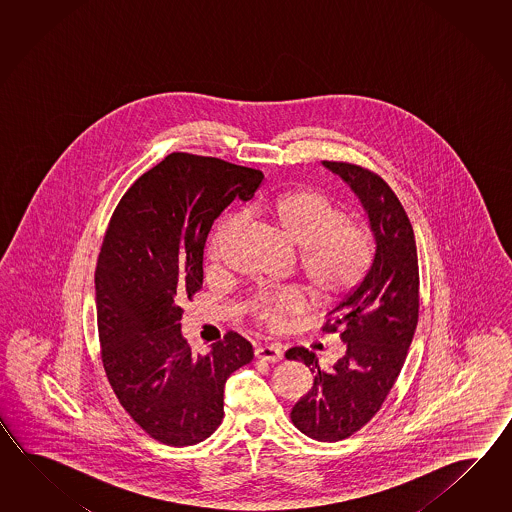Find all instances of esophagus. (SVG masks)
Wrapping results in <instances>:
<instances>
[{
  "label": "esophagus",
  "mask_w": 512,
  "mask_h": 512,
  "mask_svg": "<svg viewBox=\"0 0 512 512\" xmlns=\"http://www.w3.org/2000/svg\"><path fill=\"white\" fill-rule=\"evenodd\" d=\"M256 359L265 360V362H280L282 360V349L278 346H258L254 349Z\"/></svg>",
  "instance_id": "esophagus-1"
}]
</instances>
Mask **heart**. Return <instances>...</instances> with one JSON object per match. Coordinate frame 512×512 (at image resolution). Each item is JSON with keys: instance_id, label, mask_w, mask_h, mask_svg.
I'll return each mask as SVG.
<instances>
[{"instance_id": "heart-1", "label": "heart", "mask_w": 512, "mask_h": 512, "mask_svg": "<svg viewBox=\"0 0 512 512\" xmlns=\"http://www.w3.org/2000/svg\"><path fill=\"white\" fill-rule=\"evenodd\" d=\"M272 234L298 252L309 289L320 300L351 293L370 267L373 240L364 225L349 221L346 210L313 188H298L247 210ZM240 229L238 216L221 219L210 236L208 261L218 265ZM304 296L294 289L265 291L249 302V313L265 326L282 327L304 311Z\"/></svg>"}]
</instances>
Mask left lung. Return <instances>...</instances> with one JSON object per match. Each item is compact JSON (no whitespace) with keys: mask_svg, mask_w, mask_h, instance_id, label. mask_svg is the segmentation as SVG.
Instances as JSON below:
<instances>
[{"mask_svg":"<svg viewBox=\"0 0 512 512\" xmlns=\"http://www.w3.org/2000/svg\"><path fill=\"white\" fill-rule=\"evenodd\" d=\"M324 166L359 197L370 219L375 251L362 282L329 311L324 333H337L346 355L329 371L315 353L291 348L315 375L313 388L294 404V426L316 441H342L381 410L403 370L419 318V265L414 229L388 183L357 164Z\"/></svg>","mask_w":512,"mask_h":512,"instance_id":"left-lung-1","label":"left lung"}]
</instances>
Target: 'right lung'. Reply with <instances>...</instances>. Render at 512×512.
Wrapping results in <instances>:
<instances>
[{"instance_id":"obj_1","label":"right lung","mask_w":512,"mask_h":512,"mask_svg":"<svg viewBox=\"0 0 512 512\" xmlns=\"http://www.w3.org/2000/svg\"><path fill=\"white\" fill-rule=\"evenodd\" d=\"M263 174L216 157L175 152L122 196L98 254V338L122 408L155 441L201 443L221 425L223 388L249 364L251 342L227 333L194 355L181 333V302L203 285L214 219L249 201Z\"/></svg>"}]
</instances>
